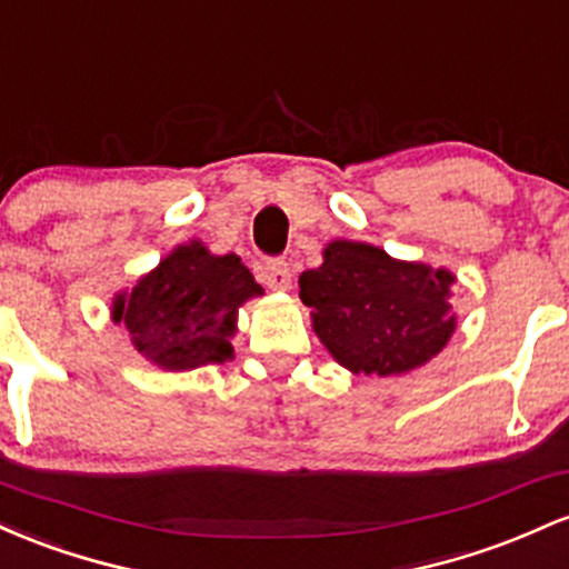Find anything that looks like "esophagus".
Masks as SVG:
<instances>
[{
	"instance_id": "obj_1",
	"label": "esophagus",
	"mask_w": 569,
	"mask_h": 569,
	"mask_svg": "<svg viewBox=\"0 0 569 569\" xmlns=\"http://www.w3.org/2000/svg\"><path fill=\"white\" fill-rule=\"evenodd\" d=\"M260 277H263V282L271 287V290H287V287H290V279H292L290 263L282 258L266 260L263 268H260Z\"/></svg>"
}]
</instances>
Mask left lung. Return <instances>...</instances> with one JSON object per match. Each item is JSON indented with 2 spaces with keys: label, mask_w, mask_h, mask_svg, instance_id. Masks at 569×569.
I'll return each instance as SVG.
<instances>
[{
  "label": "left lung",
  "mask_w": 569,
  "mask_h": 569,
  "mask_svg": "<svg viewBox=\"0 0 569 569\" xmlns=\"http://www.w3.org/2000/svg\"><path fill=\"white\" fill-rule=\"evenodd\" d=\"M325 263L303 271L301 301L315 333L352 373L400 376L425 366L449 343L455 273L389 258L379 247L338 239Z\"/></svg>",
  "instance_id": "1"
}]
</instances>
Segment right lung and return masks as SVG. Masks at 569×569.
I'll return each mask as SVG.
<instances>
[{"label": "right lung", "mask_w": 569, "mask_h": 569, "mask_svg": "<svg viewBox=\"0 0 569 569\" xmlns=\"http://www.w3.org/2000/svg\"><path fill=\"white\" fill-rule=\"evenodd\" d=\"M263 296L239 254H212L201 241L177 247L112 301L137 352L163 370H193L233 355L236 311Z\"/></svg>", "instance_id": "add662e5"}]
</instances>
